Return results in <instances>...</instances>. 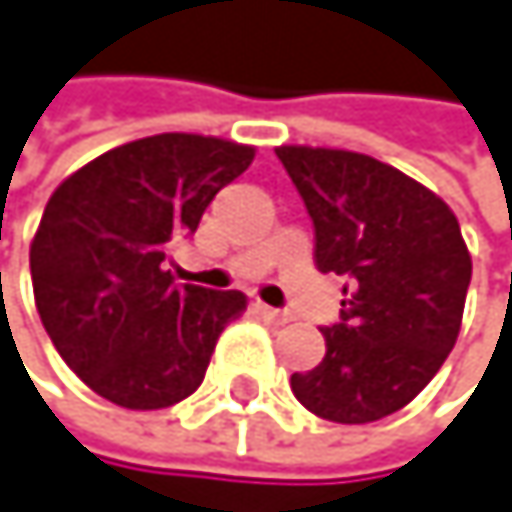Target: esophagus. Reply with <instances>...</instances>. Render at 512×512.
<instances>
[{
  "instance_id": "obj_1",
  "label": "esophagus",
  "mask_w": 512,
  "mask_h": 512,
  "mask_svg": "<svg viewBox=\"0 0 512 512\" xmlns=\"http://www.w3.org/2000/svg\"><path fill=\"white\" fill-rule=\"evenodd\" d=\"M258 309H261V315H264L267 321H273V324H288V321H291V315L282 312V309H273V306H258Z\"/></svg>"
}]
</instances>
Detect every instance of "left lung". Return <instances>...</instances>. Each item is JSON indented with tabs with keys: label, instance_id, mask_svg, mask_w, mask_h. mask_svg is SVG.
Segmentation results:
<instances>
[{
	"label": "left lung",
	"instance_id": "left-lung-1",
	"mask_svg": "<svg viewBox=\"0 0 512 512\" xmlns=\"http://www.w3.org/2000/svg\"><path fill=\"white\" fill-rule=\"evenodd\" d=\"M315 227V267L343 285L324 358L291 376L300 404L340 425L407 407L452 352L470 254L452 209L400 169L355 151L276 148Z\"/></svg>",
	"mask_w": 512,
	"mask_h": 512
}]
</instances>
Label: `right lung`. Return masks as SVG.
I'll list each match as a JSON object with an SVG mask.
<instances>
[{"label": "right lung", "mask_w": 512, "mask_h": 512, "mask_svg": "<svg viewBox=\"0 0 512 512\" xmlns=\"http://www.w3.org/2000/svg\"><path fill=\"white\" fill-rule=\"evenodd\" d=\"M251 160V145L160 133L99 154L51 194L29 245L35 309L99 397L163 410L200 388L245 294L178 285L166 264Z\"/></svg>", "instance_id": "1"}]
</instances>
